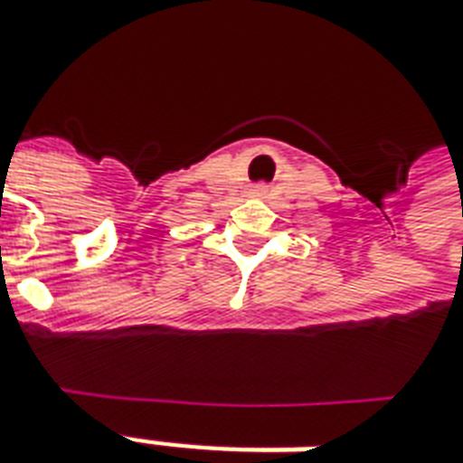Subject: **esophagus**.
I'll return each instance as SVG.
<instances>
[{
  "label": "esophagus",
  "mask_w": 463,
  "mask_h": 463,
  "mask_svg": "<svg viewBox=\"0 0 463 463\" xmlns=\"http://www.w3.org/2000/svg\"><path fill=\"white\" fill-rule=\"evenodd\" d=\"M250 194H263V190H260V187H256V190H250Z\"/></svg>",
  "instance_id": "1"
}]
</instances>
